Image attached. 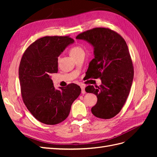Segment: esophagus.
<instances>
[{"label": "esophagus", "mask_w": 157, "mask_h": 157, "mask_svg": "<svg viewBox=\"0 0 157 157\" xmlns=\"http://www.w3.org/2000/svg\"><path fill=\"white\" fill-rule=\"evenodd\" d=\"M80 87H81V93H82V94H84L85 93H86V92H85L84 86H81Z\"/></svg>", "instance_id": "1"}]
</instances>
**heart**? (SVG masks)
<instances>
[{
  "instance_id": "1",
  "label": "heart",
  "mask_w": 157,
  "mask_h": 157,
  "mask_svg": "<svg viewBox=\"0 0 157 157\" xmlns=\"http://www.w3.org/2000/svg\"><path fill=\"white\" fill-rule=\"evenodd\" d=\"M69 52L71 56L72 57H74L80 53H82V52H84V49L80 46H73L72 48L69 50Z\"/></svg>"
}]
</instances>
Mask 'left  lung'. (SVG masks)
I'll return each mask as SVG.
<instances>
[{
  "label": "left lung",
  "mask_w": 157,
  "mask_h": 157,
  "mask_svg": "<svg viewBox=\"0 0 157 157\" xmlns=\"http://www.w3.org/2000/svg\"><path fill=\"white\" fill-rule=\"evenodd\" d=\"M76 38L94 46V58L87 73L90 78L101 80L99 86L89 85L85 88L98 98L92 113L99 118L109 119L121 111L134 78V66L126 42L118 33L104 27L84 31Z\"/></svg>",
  "instance_id": "8db88e82"
}]
</instances>
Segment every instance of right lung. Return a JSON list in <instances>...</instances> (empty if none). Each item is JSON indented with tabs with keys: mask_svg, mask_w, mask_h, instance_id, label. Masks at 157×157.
I'll return each instance as SVG.
<instances>
[{
	"mask_svg": "<svg viewBox=\"0 0 157 157\" xmlns=\"http://www.w3.org/2000/svg\"><path fill=\"white\" fill-rule=\"evenodd\" d=\"M74 40L69 36H46L29 45L19 67L23 103L36 120L48 125L63 122L69 116L73 101L81 92L71 83L56 90L52 73H58V56Z\"/></svg>",
	"mask_w": 157,
	"mask_h": 157,
	"instance_id": "1",
	"label": "right lung"
}]
</instances>
